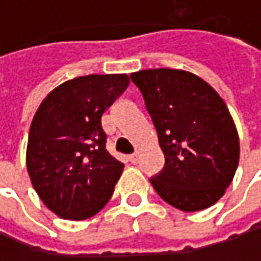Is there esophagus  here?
I'll use <instances>...</instances> for the list:
<instances>
[{
  "label": "esophagus",
  "instance_id": "34e87169",
  "mask_svg": "<svg viewBox=\"0 0 261 261\" xmlns=\"http://www.w3.org/2000/svg\"><path fill=\"white\" fill-rule=\"evenodd\" d=\"M128 159H130V162L133 163V165H137V163H139V154H137V152L131 154Z\"/></svg>",
  "mask_w": 261,
  "mask_h": 261
}]
</instances>
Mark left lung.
I'll list each match as a JSON object with an SVG mask.
<instances>
[{"instance_id": "8db88e82", "label": "left lung", "mask_w": 261, "mask_h": 261, "mask_svg": "<svg viewBox=\"0 0 261 261\" xmlns=\"http://www.w3.org/2000/svg\"><path fill=\"white\" fill-rule=\"evenodd\" d=\"M165 154V168L151 178L163 201L182 212L208 208L225 193L239 165L234 121L218 92L180 69L133 72Z\"/></svg>"}]
</instances>
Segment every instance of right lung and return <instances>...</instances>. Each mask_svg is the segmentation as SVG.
Segmentation results:
<instances>
[{
  "label": "right lung",
  "mask_w": 261,
  "mask_h": 261,
  "mask_svg": "<svg viewBox=\"0 0 261 261\" xmlns=\"http://www.w3.org/2000/svg\"><path fill=\"white\" fill-rule=\"evenodd\" d=\"M128 84L127 74L77 77L39 106L28 134L27 169L39 198L57 216L89 219L112 198L124 165L106 149L101 116Z\"/></svg>",
  "instance_id": "obj_1"
}]
</instances>
